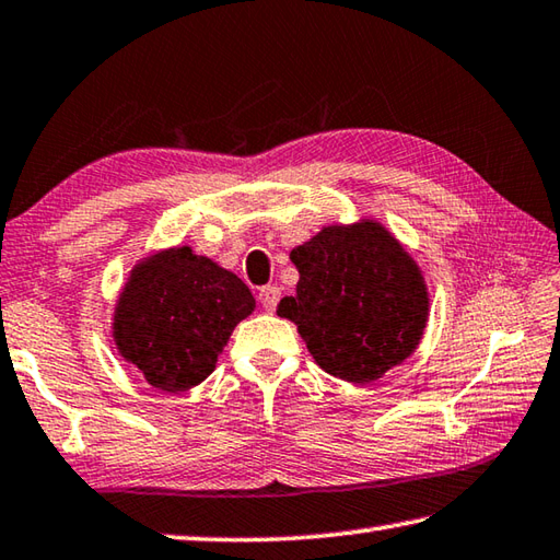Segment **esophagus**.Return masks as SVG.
Listing matches in <instances>:
<instances>
[{
  "mask_svg": "<svg viewBox=\"0 0 560 560\" xmlns=\"http://www.w3.org/2000/svg\"><path fill=\"white\" fill-rule=\"evenodd\" d=\"M258 300L262 304V310L272 312L276 310V304L280 302V288H276V284H266V288H260Z\"/></svg>",
  "mask_w": 560,
  "mask_h": 560,
  "instance_id": "obj_1",
  "label": "esophagus"
}]
</instances>
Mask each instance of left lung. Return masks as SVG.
Wrapping results in <instances>:
<instances>
[{
    "mask_svg": "<svg viewBox=\"0 0 560 560\" xmlns=\"http://www.w3.org/2000/svg\"><path fill=\"white\" fill-rule=\"evenodd\" d=\"M298 292L278 316L298 326L316 365L346 383H373L417 351L429 288L417 260L375 219L329 224L292 248Z\"/></svg>",
    "mask_w": 560,
    "mask_h": 560,
    "instance_id": "left-lung-1",
    "label": "left lung"
}]
</instances>
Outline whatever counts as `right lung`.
Returning <instances> with one entry per match:
<instances>
[{
    "mask_svg": "<svg viewBox=\"0 0 560 560\" xmlns=\"http://www.w3.org/2000/svg\"><path fill=\"white\" fill-rule=\"evenodd\" d=\"M256 310L234 272L189 246L155 250L131 268L112 314L126 363L163 393H185L212 375L238 322Z\"/></svg>",
    "mask_w": 560,
    "mask_h": 560,
    "instance_id": "add662e5",
    "label": "right lung"
}]
</instances>
